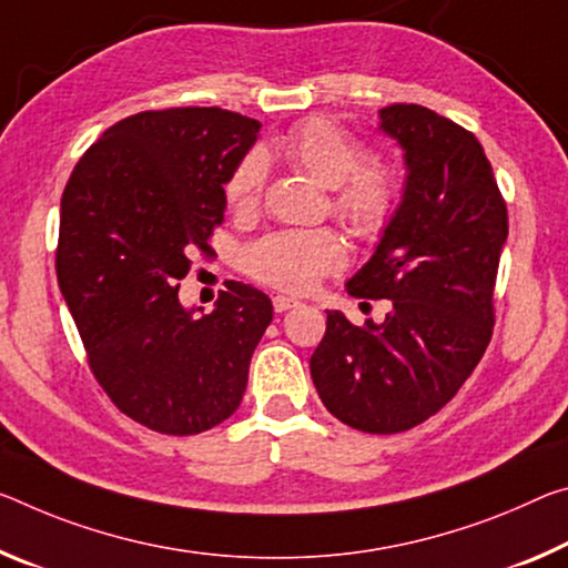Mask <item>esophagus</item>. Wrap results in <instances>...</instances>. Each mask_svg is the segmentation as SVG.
Wrapping results in <instances>:
<instances>
[{
  "mask_svg": "<svg viewBox=\"0 0 568 568\" xmlns=\"http://www.w3.org/2000/svg\"><path fill=\"white\" fill-rule=\"evenodd\" d=\"M295 305H301V303L295 301V298H287V295H275V298H273V308H275V313H285V311L295 308Z\"/></svg>",
  "mask_w": 568,
  "mask_h": 568,
  "instance_id": "esophagus-1",
  "label": "esophagus"
}]
</instances>
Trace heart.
Segmentation results:
<instances>
[{"instance_id": "b5f03b06", "label": "heart", "mask_w": 568, "mask_h": 568, "mask_svg": "<svg viewBox=\"0 0 568 568\" xmlns=\"http://www.w3.org/2000/svg\"><path fill=\"white\" fill-rule=\"evenodd\" d=\"M293 169L331 189V210L362 232L379 235L397 217L402 182L389 161L368 156L364 141L328 119L295 123L277 143ZM267 161L247 151L224 182V196L237 214H252L263 202ZM242 265L255 281L287 293H308L323 277L346 265V245L336 230H283L245 250Z\"/></svg>"}]
</instances>
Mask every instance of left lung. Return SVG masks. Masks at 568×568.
Returning <instances> with one entry per match:
<instances>
[{
	"label": "left lung",
	"mask_w": 568,
	"mask_h": 568,
	"mask_svg": "<svg viewBox=\"0 0 568 568\" xmlns=\"http://www.w3.org/2000/svg\"><path fill=\"white\" fill-rule=\"evenodd\" d=\"M407 151V189L348 295L389 301L384 323L328 311L311 356L321 402L344 425L394 435L455 397L488 348L508 210L473 131L417 103L382 108Z\"/></svg>",
	"instance_id": "left-lung-1"
}]
</instances>
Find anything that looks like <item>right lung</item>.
Instances as JSON below:
<instances>
[{"mask_svg": "<svg viewBox=\"0 0 568 568\" xmlns=\"http://www.w3.org/2000/svg\"><path fill=\"white\" fill-rule=\"evenodd\" d=\"M260 123L217 105L129 115L90 146L60 202L55 270L88 366L115 407L161 435L235 414L273 321L257 287L227 281L196 318L179 303L194 250L224 222V182Z\"/></svg>", "mask_w": 568, "mask_h": 568, "instance_id": "obj_1", "label": "right lung"}]
</instances>
